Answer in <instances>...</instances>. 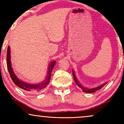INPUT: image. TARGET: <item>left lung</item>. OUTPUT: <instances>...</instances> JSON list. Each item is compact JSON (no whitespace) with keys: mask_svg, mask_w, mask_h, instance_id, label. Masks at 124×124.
<instances>
[{"mask_svg":"<svg viewBox=\"0 0 124 124\" xmlns=\"http://www.w3.org/2000/svg\"><path fill=\"white\" fill-rule=\"evenodd\" d=\"M72 73H73V78H74V81H75L76 85H77L79 87H80L81 89L82 90V91L85 93H93L95 92V91L99 90H100V89H101V88H102L103 86H104L105 85L107 84V82H106V83H104V84L98 86V87H96L94 88H91V89H89V88L85 87L82 85H81L80 83H79L78 82V81L77 80V77H76V74H75V73H74V72L73 71V70H72Z\"/></svg>","mask_w":124,"mask_h":124,"instance_id":"8db88e82","label":"left lung"}]
</instances>
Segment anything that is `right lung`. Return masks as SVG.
Listing matches in <instances>:
<instances>
[{
    "label": "right lung",
    "instance_id": "right-lung-1",
    "mask_svg": "<svg viewBox=\"0 0 124 124\" xmlns=\"http://www.w3.org/2000/svg\"><path fill=\"white\" fill-rule=\"evenodd\" d=\"M10 54H11V50H10L9 46H8L7 48V63L8 70L9 73L10 77H11L13 82L15 83V84L16 86H17L18 87L23 89L25 91L31 93H39L47 87V85L50 83L51 72L56 63L55 61L51 62L50 65H49L48 72V74H47V76L43 82L37 84H30L23 82V81H21V79H18L17 77L16 76V74L14 73L11 65V55Z\"/></svg>",
    "mask_w": 124,
    "mask_h": 124
}]
</instances>
